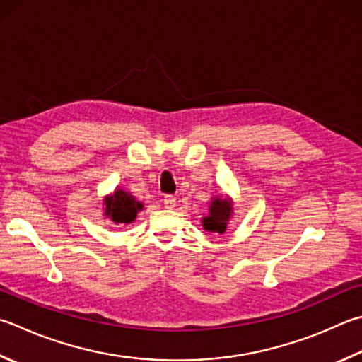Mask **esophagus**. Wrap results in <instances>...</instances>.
Returning a JSON list of instances; mask_svg holds the SVG:
<instances>
[{"mask_svg": "<svg viewBox=\"0 0 362 362\" xmlns=\"http://www.w3.org/2000/svg\"><path fill=\"white\" fill-rule=\"evenodd\" d=\"M163 204L166 209H174L175 207V198L173 194H166L163 199Z\"/></svg>", "mask_w": 362, "mask_h": 362, "instance_id": "obj_1", "label": "esophagus"}]
</instances>
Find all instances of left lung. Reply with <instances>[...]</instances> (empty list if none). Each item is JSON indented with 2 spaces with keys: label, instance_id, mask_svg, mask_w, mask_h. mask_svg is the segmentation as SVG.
Listing matches in <instances>:
<instances>
[{
  "label": "left lung",
  "instance_id": "1",
  "mask_svg": "<svg viewBox=\"0 0 362 362\" xmlns=\"http://www.w3.org/2000/svg\"><path fill=\"white\" fill-rule=\"evenodd\" d=\"M233 201L229 198H214L210 201L209 215L202 218V226L206 231L223 234L226 231L229 218L233 216Z\"/></svg>",
  "mask_w": 362,
  "mask_h": 362
}]
</instances>
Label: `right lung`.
I'll return each instance as SVG.
<instances>
[{
  "instance_id": "right-lung-1",
  "label": "right lung",
  "mask_w": 362,
  "mask_h": 362,
  "mask_svg": "<svg viewBox=\"0 0 362 362\" xmlns=\"http://www.w3.org/2000/svg\"><path fill=\"white\" fill-rule=\"evenodd\" d=\"M106 212L104 215L114 223H133L137 216V212L142 210L144 204L136 201L134 196H131L124 189H115V192L104 199Z\"/></svg>"
}]
</instances>
